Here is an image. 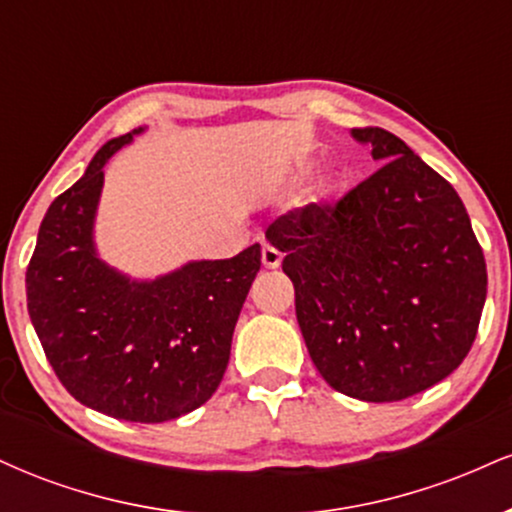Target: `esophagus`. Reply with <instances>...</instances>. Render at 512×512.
<instances>
[{"label": "esophagus", "mask_w": 512, "mask_h": 512, "mask_svg": "<svg viewBox=\"0 0 512 512\" xmlns=\"http://www.w3.org/2000/svg\"><path fill=\"white\" fill-rule=\"evenodd\" d=\"M262 264L267 269H276L281 264V252L272 248V245H264V248H262Z\"/></svg>", "instance_id": "esophagus-1"}]
</instances>
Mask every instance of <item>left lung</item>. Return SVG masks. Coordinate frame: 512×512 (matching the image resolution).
Wrapping results in <instances>:
<instances>
[{
    "label": "left lung",
    "instance_id": "8db88e82",
    "mask_svg": "<svg viewBox=\"0 0 512 512\" xmlns=\"http://www.w3.org/2000/svg\"><path fill=\"white\" fill-rule=\"evenodd\" d=\"M383 168L337 204L267 228L296 289L298 327L327 385L399 402L440 383L472 349L486 262L467 209L395 134L351 129Z\"/></svg>",
    "mask_w": 512,
    "mask_h": 512
}]
</instances>
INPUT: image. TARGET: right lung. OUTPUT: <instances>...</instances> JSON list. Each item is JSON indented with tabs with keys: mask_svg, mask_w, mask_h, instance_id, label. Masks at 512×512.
<instances>
[{
	"mask_svg": "<svg viewBox=\"0 0 512 512\" xmlns=\"http://www.w3.org/2000/svg\"><path fill=\"white\" fill-rule=\"evenodd\" d=\"M144 129L103 144L50 204L26 293L35 334L69 395L113 419L163 424L202 407L219 387L262 248L190 260L154 279L103 260L96 214L105 163Z\"/></svg>",
	"mask_w": 512,
	"mask_h": 512,
	"instance_id": "add662e5",
	"label": "right lung"
}]
</instances>
